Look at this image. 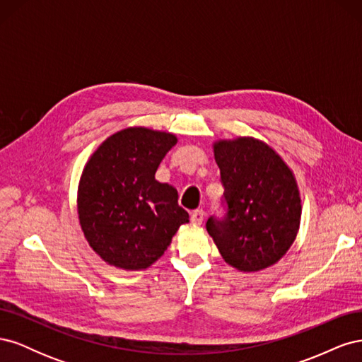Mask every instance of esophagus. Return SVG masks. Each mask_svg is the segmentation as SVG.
I'll return each instance as SVG.
<instances>
[{"label": "esophagus", "instance_id": "esophagus-1", "mask_svg": "<svg viewBox=\"0 0 362 362\" xmlns=\"http://www.w3.org/2000/svg\"><path fill=\"white\" fill-rule=\"evenodd\" d=\"M204 210H194L192 211V216H190V221L193 225H201L204 222Z\"/></svg>", "mask_w": 362, "mask_h": 362}]
</instances>
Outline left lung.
Segmentation results:
<instances>
[{
    "instance_id": "left-lung-1",
    "label": "left lung",
    "mask_w": 362,
    "mask_h": 362,
    "mask_svg": "<svg viewBox=\"0 0 362 362\" xmlns=\"http://www.w3.org/2000/svg\"><path fill=\"white\" fill-rule=\"evenodd\" d=\"M213 149L228 210L222 221L208 218L206 231L229 266L247 273L267 269L299 231L302 204L293 170L254 137L217 140Z\"/></svg>"
}]
</instances>
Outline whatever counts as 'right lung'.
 Masks as SVG:
<instances>
[{
  "instance_id": "1",
  "label": "right lung",
  "mask_w": 362,
  "mask_h": 362,
  "mask_svg": "<svg viewBox=\"0 0 362 362\" xmlns=\"http://www.w3.org/2000/svg\"><path fill=\"white\" fill-rule=\"evenodd\" d=\"M177 136L129 127L107 137L83 169L76 208L89 246L107 264L145 270L164 254L189 213L178 192L156 180Z\"/></svg>"
}]
</instances>
